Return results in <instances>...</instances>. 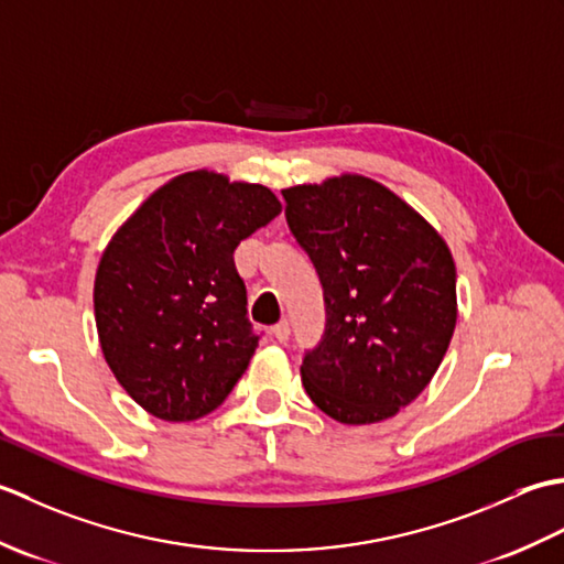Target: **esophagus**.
Here are the masks:
<instances>
[{
	"label": "esophagus",
	"mask_w": 564,
	"mask_h": 564,
	"mask_svg": "<svg viewBox=\"0 0 564 564\" xmlns=\"http://www.w3.org/2000/svg\"><path fill=\"white\" fill-rule=\"evenodd\" d=\"M271 334L275 337V341H289V337H291L289 319H281L279 325H273V327H271Z\"/></svg>",
	"instance_id": "obj_1"
}]
</instances>
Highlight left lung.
Returning <instances> with one entry per match:
<instances>
[{
  "label": "left lung",
  "mask_w": 564,
  "mask_h": 564,
  "mask_svg": "<svg viewBox=\"0 0 564 564\" xmlns=\"http://www.w3.org/2000/svg\"><path fill=\"white\" fill-rule=\"evenodd\" d=\"M281 194L325 291V334L301 366L305 392L341 424L390 419L448 351L458 319L451 249L410 203L361 174Z\"/></svg>",
  "instance_id": "left-lung-1"
}]
</instances>
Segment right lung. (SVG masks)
<instances>
[{
  "mask_svg": "<svg viewBox=\"0 0 564 564\" xmlns=\"http://www.w3.org/2000/svg\"><path fill=\"white\" fill-rule=\"evenodd\" d=\"M281 200L208 170L160 186L118 227L94 279L106 364L142 410L194 422L225 402L254 356L235 249Z\"/></svg>",
  "mask_w": 564,
  "mask_h": 564,
  "instance_id": "add662e5",
  "label": "right lung"
}]
</instances>
